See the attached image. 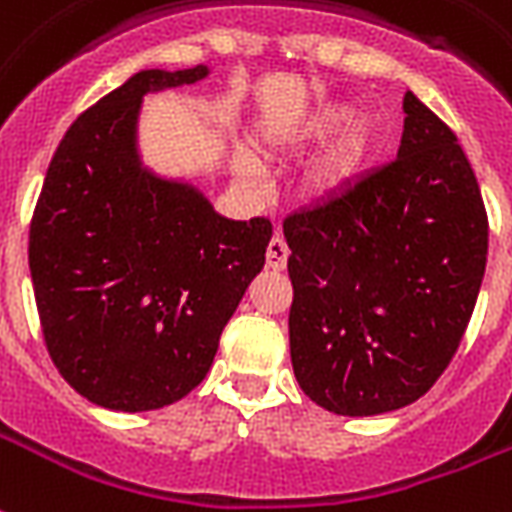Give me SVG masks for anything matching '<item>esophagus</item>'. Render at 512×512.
Wrapping results in <instances>:
<instances>
[{
    "instance_id": "esophagus-1",
    "label": "esophagus",
    "mask_w": 512,
    "mask_h": 512,
    "mask_svg": "<svg viewBox=\"0 0 512 512\" xmlns=\"http://www.w3.org/2000/svg\"><path fill=\"white\" fill-rule=\"evenodd\" d=\"M287 255H290V249H287L285 238L274 236L268 241V249H266V263L268 268H274V271H282L287 266Z\"/></svg>"
}]
</instances>
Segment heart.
Wrapping results in <instances>:
<instances>
[{
	"mask_svg": "<svg viewBox=\"0 0 512 512\" xmlns=\"http://www.w3.org/2000/svg\"><path fill=\"white\" fill-rule=\"evenodd\" d=\"M350 119V108L347 105H323L312 111L306 119L298 121V127L293 130L295 143H320L331 132H336L342 127L344 121ZM366 140H369V132H366V124L363 121H352L350 127L336 138L331 149L325 151L323 162H320V179L325 184H336L350 176L352 170L358 168L363 151H366ZM236 170L238 176L252 184V187H263L266 184V170H263V162L257 160L252 151H236Z\"/></svg>",
	"mask_w": 512,
	"mask_h": 512,
	"instance_id": "1",
	"label": "heart"
}]
</instances>
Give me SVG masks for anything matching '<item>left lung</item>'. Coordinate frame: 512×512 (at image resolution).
I'll list each match as a JSON object with an SVG mask.
<instances>
[{
  "mask_svg": "<svg viewBox=\"0 0 512 512\" xmlns=\"http://www.w3.org/2000/svg\"><path fill=\"white\" fill-rule=\"evenodd\" d=\"M396 160L285 219L290 358L336 415L418 401L453 361L486 274L488 217L456 135L404 94Z\"/></svg>",
  "mask_w": 512,
  "mask_h": 512,
  "instance_id": "8db88e82",
  "label": "left lung"
}]
</instances>
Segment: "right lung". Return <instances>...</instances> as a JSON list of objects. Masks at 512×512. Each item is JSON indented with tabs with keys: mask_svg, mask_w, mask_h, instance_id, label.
I'll return each mask as SVG.
<instances>
[{
	"mask_svg": "<svg viewBox=\"0 0 512 512\" xmlns=\"http://www.w3.org/2000/svg\"><path fill=\"white\" fill-rule=\"evenodd\" d=\"M206 75V64L140 70L83 111L34 208L29 271L45 347L64 380L108 410H160L198 388L266 263V217H222L198 187L140 162L143 97Z\"/></svg>",
	"mask_w": 512,
	"mask_h": 512,
	"instance_id": "obj_1",
	"label": "right lung"
}]
</instances>
